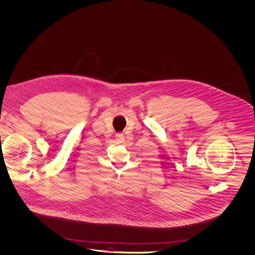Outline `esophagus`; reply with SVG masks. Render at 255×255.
Returning <instances> with one entry per match:
<instances>
[{
    "label": "esophagus",
    "mask_w": 255,
    "mask_h": 255,
    "mask_svg": "<svg viewBox=\"0 0 255 255\" xmlns=\"http://www.w3.org/2000/svg\"><path fill=\"white\" fill-rule=\"evenodd\" d=\"M115 140H116L117 144L123 143V141H124V136H123V134H116V135H115Z\"/></svg>",
    "instance_id": "obj_1"
}]
</instances>
